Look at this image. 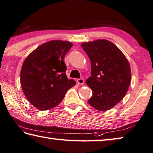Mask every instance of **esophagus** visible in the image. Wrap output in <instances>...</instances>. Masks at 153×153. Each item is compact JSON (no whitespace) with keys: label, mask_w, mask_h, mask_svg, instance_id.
Returning <instances> with one entry per match:
<instances>
[{"label":"esophagus","mask_w":153,"mask_h":153,"mask_svg":"<svg viewBox=\"0 0 153 153\" xmlns=\"http://www.w3.org/2000/svg\"><path fill=\"white\" fill-rule=\"evenodd\" d=\"M77 83H78L79 85H83V83H84V80H83L82 78H79L77 79Z\"/></svg>","instance_id":"obj_1"}]
</instances>
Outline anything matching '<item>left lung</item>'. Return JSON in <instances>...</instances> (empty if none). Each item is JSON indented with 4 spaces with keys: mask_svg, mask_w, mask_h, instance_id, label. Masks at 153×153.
<instances>
[{
    "mask_svg": "<svg viewBox=\"0 0 153 153\" xmlns=\"http://www.w3.org/2000/svg\"><path fill=\"white\" fill-rule=\"evenodd\" d=\"M91 64V76L86 83L93 95L89 105L100 111L109 110L126 94L131 73L127 59L114 44L97 40L82 44Z\"/></svg>",
    "mask_w": 153,
    "mask_h": 153,
    "instance_id": "obj_1",
    "label": "left lung"
}]
</instances>
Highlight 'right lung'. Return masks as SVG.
Segmentation results:
<instances>
[{
  "mask_svg": "<svg viewBox=\"0 0 153 153\" xmlns=\"http://www.w3.org/2000/svg\"><path fill=\"white\" fill-rule=\"evenodd\" d=\"M72 43L52 40L30 53L20 71V83L27 100L36 108L45 111L58 105L65 93L76 85L68 79L64 56Z\"/></svg>",
  "mask_w": 153,
  "mask_h": 153,
  "instance_id": "add662e5",
  "label": "right lung"
}]
</instances>
